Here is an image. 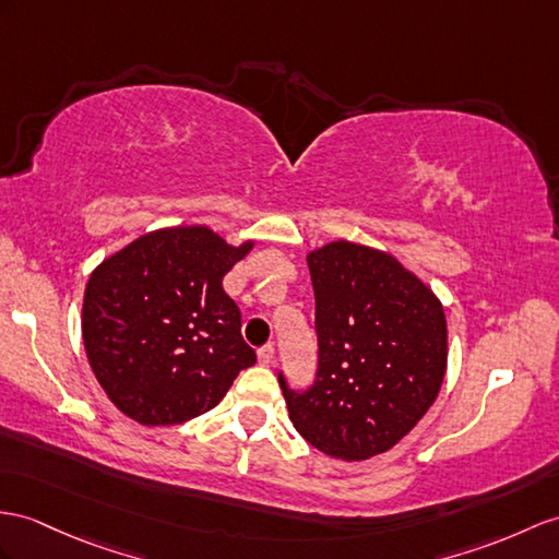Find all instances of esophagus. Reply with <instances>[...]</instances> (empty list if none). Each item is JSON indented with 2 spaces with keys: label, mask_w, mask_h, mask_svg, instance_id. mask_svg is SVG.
Here are the masks:
<instances>
[{
  "label": "esophagus",
  "mask_w": 559,
  "mask_h": 559,
  "mask_svg": "<svg viewBox=\"0 0 559 559\" xmlns=\"http://www.w3.org/2000/svg\"><path fill=\"white\" fill-rule=\"evenodd\" d=\"M258 362L265 365V367L275 362V348H272L270 344L263 346V348H258Z\"/></svg>",
  "instance_id": "34e87169"
}]
</instances>
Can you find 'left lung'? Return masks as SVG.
Here are the masks:
<instances>
[{
	"mask_svg": "<svg viewBox=\"0 0 559 559\" xmlns=\"http://www.w3.org/2000/svg\"><path fill=\"white\" fill-rule=\"evenodd\" d=\"M318 372L280 386L296 431L330 457L367 460L396 445L437 401L448 362L443 306L396 258L353 241L308 253Z\"/></svg>",
	"mask_w": 559,
	"mask_h": 559,
	"instance_id": "obj_1",
	"label": "left lung"
}]
</instances>
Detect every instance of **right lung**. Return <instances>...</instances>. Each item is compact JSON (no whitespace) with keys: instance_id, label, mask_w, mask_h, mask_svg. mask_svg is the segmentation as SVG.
<instances>
[{"instance_id":"add662e5","label":"right lung","mask_w":559,"mask_h":559,"mask_svg":"<svg viewBox=\"0 0 559 559\" xmlns=\"http://www.w3.org/2000/svg\"><path fill=\"white\" fill-rule=\"evenodd\" d=\"M253 249L203 225L142 235L90 275L83 342L106 396L144 427L209 413L255 362L223 277Z\"/></svg>"}]
</instances>
